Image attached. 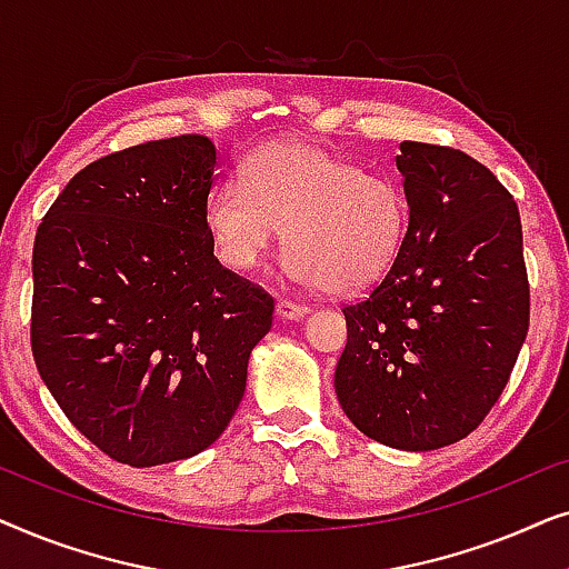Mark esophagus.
<instances>
[{
  "instance_id": "obj_1",
  "label": "esophagus",
  "mask_w": 569,
  "mask_h": 569,
  "mask_svg": "<svg viewBox=\"0 0 569 569\" xmlns=\"http://www.w3.org/2000/svg\"><path fill=\"white\" fill-rule=\"evenodd\" d=\"M277 316L284 318V321H300L302 316H306V308L300 306V302H292L287 298H279L277 300Z\"/></svg>"
}]
</instances>
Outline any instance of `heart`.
<instances>
[{
    "instance_id": "heart-1",
    "label": "heart",
    "mask_w": 569,
    "mask_h": 569,
    "mask_svg": "<svg viewBox=\"0 0 569 569\" xmlns=\"http://www.w3.org/2000/svg\"><path fill=\"white\" fill-rule=\"evenodd\" d=\"M207 230L224 267L253 271L282 230L287 274L349 295L383 279L409 236L399 181L370 176L323 147L267 142L240 166V183L207 197Z\"/></svg>"
}]
</instances>
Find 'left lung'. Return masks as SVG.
Wrapping results in <instances>:
<instances>
[{
    "mask_svg": "<svg viewBox=\"0 0 569 569\" xmlns=\"http://www.w3.org/2000/svg\"><path fill=\"white\" fill-rule=\"evenodd\" d=\"M409 236L368 298L347 306L333 372L345 415L399 450L463 440L508 386L528 333L518 204L450 147L401 142Z\"/></svg>",
    "mask_w": 569,
    "mask_h": 569,
    "instance_id": "1",
    "label": "left lung"
}]
</instances>
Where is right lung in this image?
<instances>
[{"label":"right lung","instance_id":"obj_1","mask_svg":"<svg viewBox=\"0 0 569 569\" xmlns=\"http://www.w3.org/2000/svg\"><path fill=\"white\" fill-rule=\"evenodd\" d=\"M217 166L201 134L106 154L36 232V368L69 422L137 469L220 438L271 329V295L214 259L204 207Z\"/></svg>","mask_w":569,"mask_h":569}]
</instances>
